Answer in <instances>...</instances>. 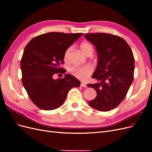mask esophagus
I'll return each mask as SVG.
<instances>
[{
    "instance_id": "esophagus-1",
    "label": "esophagus",
    "mask_w": 152,
    "mask_h": 152,
    "mask_svg": "<svg viewBox=\"0 0 152 152\" xmlns=\"http://www.w3.org/2000/svg\"><path fill=\"white\" fill-rule=\"evenodd\" d=\"M80 86L82 87H87V84L85 83V82H81L80 84Z\"/></svg>"
}]
</instances>
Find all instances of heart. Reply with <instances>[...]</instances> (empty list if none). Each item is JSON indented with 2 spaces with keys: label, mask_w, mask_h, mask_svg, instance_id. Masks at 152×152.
<instances>
[{
  "label": "heart",
  "mask_w": 152,
  "mask_h": 152,
  "mask_svg": "<svg viewBox=\"0 0 152 152\" xmlns=\"http://www.w3.org/2000/svg\"><path fill=\"white\" fill-rule=\"evenodd\" d=\"M80 49L81 51L84 54L87 55V56L89 54H93L94 51L93 45L87 42H82L80 45ZM72 49V47H69L65 50V54H64V59H65V61H67L68 59ZM69 71H70L72 75L77 78V79H79L80 80H85L93 73L94 72V67L89 65L82 66H73L69 69Z\"/></svg>",
  "instance_id": "1"
}]
</instances>
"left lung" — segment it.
Returning a JSON list of instances; mask_svg holds the SVG:
<instances>
[{
	"instance_id": "left-lung-1",
	"label": "left lung",
	"mask_w": 152,
	"mask_h": 152,
	"mask_svg": "<svg viewBox=\"0 0 152 152\" xmlns=\"http://www.w3.org/2000/svg\"><path fill=\"white\" fill-rule=\"evenodd\" d=\"M84 37L95 45L98 55V66L92 78L101 81L87 84L97 93L89 104L99 111L107 112L116 108L126 97L134 79V56L121 37L106 33L88 34Z\"/></svg>"
}]
</instances>
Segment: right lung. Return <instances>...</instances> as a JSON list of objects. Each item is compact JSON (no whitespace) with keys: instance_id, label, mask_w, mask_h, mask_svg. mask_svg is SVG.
Listing matches in <instances>:
<instances>
[{"instance_id":"1","label":"right lung","mask_w":152,"mask_h":152,"mask_svg":"<svg viewBox=\"0 0 152 152\" xmlns=\"http://www.w3.org/2000/svg\"><path fill=\"white\" fill-rule=\"evenodd\" d=\"M82 35L49 32L35 37L26 45L21 59L22 83L31 102L39 108H59L70 89L80 86V82L70 74L56 80L53 76L65 73V69L60 67L64 54Z\"/></svg>"}]
</instances>
